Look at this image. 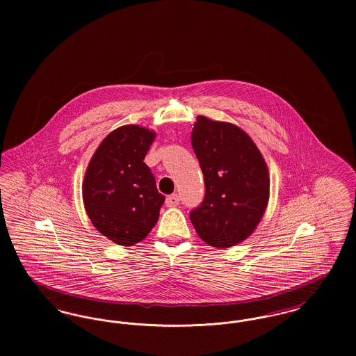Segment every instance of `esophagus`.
Wrapping results in <instances>:
<instances>
[{
    "instance_id": "obj_1",
    "label": "esophagus",
    "mask_w": 356,
    "mask_h": 356,
    "mask_svg": "<svg viewBox=\"0 0 356 356\" xmlns=\"http://www.w3.org/2000/svg\"><path fill=\"white\" fill-rule=\"evenodd\" d=\"M179 203H180V197H179L177 193L170 195V196L165 199L167 207H176V205H179Z\"/></svg>"
}]
</instances>
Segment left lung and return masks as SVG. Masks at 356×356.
<instances>
[{
    "instance_id": "1",
    "label": "left lung",
    "mask_w": 356,
    "mask_h": 356,
    "mask_svg": "<svg viewBox=\"0 0 356 356\" xmlns=\"http://www.w3.org/2000/svg\"><path fill=\"white\" fill-rule=\"evenodd\" d=\"M192 148L203 170V203L189 218L204 241L228 248L250 236L270 197L267 164L251 137L236 125L197 116Z\"/></svg>"
}]
</instances>
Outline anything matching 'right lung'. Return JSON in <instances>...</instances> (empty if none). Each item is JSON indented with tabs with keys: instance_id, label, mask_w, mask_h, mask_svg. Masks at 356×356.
<instances>
[{
	"instance_id": "add662e5",
	"label": "right lung",
	"mask_w": 356,
	"mask_h": 356,
	"mask_svg": "<svg viewBox=\"0 0 356 356\" xmlns=\"http://www.w3.org/2000/svg\"><path fill=\"white\" fill-rule=\"evenodd\" d=\"M154 136L138 125L120 127L102 140L85 172V211L97 231L119 245L148 236L165 200L144 163Z\"/></svg>"
}]
</instances>
